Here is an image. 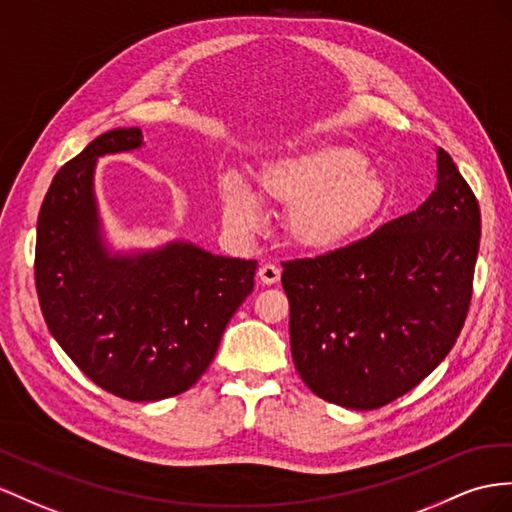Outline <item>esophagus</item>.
<instances>
[{"label":"esophagus","instance_id":"1","mask_svg":"<svg viewBox=\"0 0 512 512\" xmlns=\"http://www.w3.org/2000/svg\"><path fill=\"white\" fill-rule=\"evenodd\" d=\"M257 277L264 285H274L281 279V268L274 266V264H264L257 270Z\"/></svg>","mask_w":512,"mask_h":512}]
</instances>
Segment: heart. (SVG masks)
Segmentation results:
<instances>
[{
	"instance_id": "obj_1",
	"label": "heart",
	"mask_w": 512,
	"mask_h": 512,
	"mask_svg": "<svg viewBox=\"0 0 512 512\" xmlns=\"http://www.w3.org/2000/svg\"><path fill=\"white\" fill-rule=\"evenodd\" d=\"M257 193L238 175L220 179L225 216L242 229L261 225V199L290 207L287 229L309 251H335L368 229L387 199V183L365 155L342 144H318L266 162Z\"/></svg>"
}]
</instances>
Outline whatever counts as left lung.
Wrapping results in <instances>:
<instances>
[{
	"label": "left lung",
	"instance_id": "8db88e82",
	"mask_svg": "<svg viewBox=\"0 0 512 512\" xmlns=\"http://www.w3.org/2000/svg\"><path fill=\"white\" fill-rule=\"evenodd\" d=\"M480 207L437 149V188L415 212L346 248L283 264L296 370L318 398L372 411L417 387L461 333Z\"/></svg>",
	"mask_w": 512,
	"mask_h": 512
}]
</instances>
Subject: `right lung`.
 <instances>
[{
	"label": "right lung",
	"instance_id": "1",
	"mask_svg": "<svg viewBox=\"0 0 512 512\" xmlns=\"http://www.w3.org/2000/svg\"><path fill=\"white\" fill-rule=\"evenodd\" d=\"M142 144V129H112L58 170L38 214L34 274L49 333L77 368L114 396L155 402L209 368L253 292L257 261L186 240L112 251L95 196L97 160Z\"/></svg>",
	"mask_w": 512,
	"mask_h": 512
}]
</instances>
